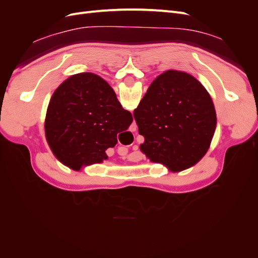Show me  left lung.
Segmentation results:
<instances>
[{"label":"left lung","instance_id":"1","mask_svg":"<svg viewBox=\"0 0 258 258\" xmlns=\"http://www.w3.org/2000/svg\"><path fill=\"white\" fill-rule=\"evenodd\" d=\"M140 150L172 172L188 169L208 152L216 128L211 96L188 73L168 70L156 77L134 111Z\"/></svg>","mask_w":258,"mask_h":258}]
</instances>
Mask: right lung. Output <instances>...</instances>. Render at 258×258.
<instances>
[{
	"instance_id": "1",
	"label": "right lung",
	"mask_w": 258,
	"mask_h": 258,
	"mask_svg": "<svg viewBox=\"0 0 258 258\" xmlns=\"http://www.w3.org/2000/svg\"><path fill=\"white\" fill-rule=\"evenodd\" d=\"M132 115L123 110L102 77L85 72L70 76L54 90L45 118V136L52 154L73 170L101 163L105 151L127 130Z\"/></svg>"
}]
</instances>
